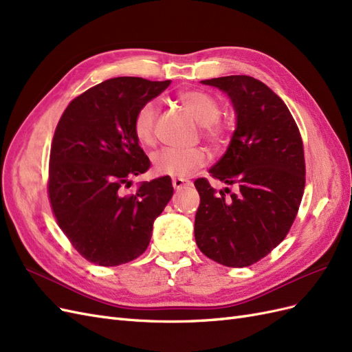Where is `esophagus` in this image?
I'll list each match as a JSON object with an SVG mask.
<instances>
[{
	"mask_svg": "<svg viewBox=\"0 0 352 352\" xmlns=\"http://www.w3.org/2000/svg\"><path fill=\"white\" fill-rule=\"evenodd\" d=\"M188 184H190L188 179H183V178H174V179H173V186H174L175 190L183 188V187H186V186H188Z\"/></svg>",
	"mask_w": 352,
	"mask_h": 352,
	"instance_id": "esophagus-1",
	"label": "esophagus"
}]
</instances>
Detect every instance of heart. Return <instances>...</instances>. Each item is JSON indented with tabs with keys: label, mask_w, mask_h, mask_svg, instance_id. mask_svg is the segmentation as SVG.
<instances>
[{
	"label": "heart",
	"mask_w": 352,
	"mask_h": 352,
	"mask_svg": "<svg viewBox=\"0 0 352 352\" xmlns=\"http://www.w3.org/2000/svg\"><path fill=\"white\" fill-rule=\"evenodd\" d=\"M179 102L188 110L202 133L212 144L223 143L227 135V128L219 122L221 106L219 102L208 93L190 89L178 96ZM157 118V107L153 102H147L138 109L134 118V134L143 146H150L155 142V125ZM206 164V152L200 147L193 148H162L152 155V169L159 177L186 178L195 169Z\"/></svg>",
	"instance_id": "obj_1"
}]
</instances>
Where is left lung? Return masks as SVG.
<instances>
[{
    "mask_svg": "<svg viewBox=\"0 0 352 352\" xmlns=\"http://www.w3.org/2000/svg\"><path fill=\"white\" fill-rule=\"evenodd\" d=\"M200 84L226 93L234 109V133L209 174L237 190L226 199L196 179L195 239L215 263L248 267L282 242L296 217L305 186L302 140L283 100L258 79L230 75Z\"/></svg>",
    "mask_w": 352,
    "mask_h": 352,
    "instance_id": "obj_1",
    "label": "left lung"
}]
</instances>
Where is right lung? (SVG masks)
Returning <instances> with one entry per match:
<instances>
[{
    "label": "right lung",
    "mask_w": 352,
    "mask_h": 352,
    "mask_svg": "<svg viewBox=\"0 0 352 352\" xmlns=\"http://www.w3.org/2000/svg\"><path fill=\"white\" fill-rule=\"evenodd\" d=\"M169 84L107 79L72 100L58 120L50 153V202L58 227L89 263L115 267L142 255L155 219L174 195L169 177L122 193L131 177L150 166L134 134V118Z\"/></svg>",
    "instance_id": "add662e5"
}]
</instances>
